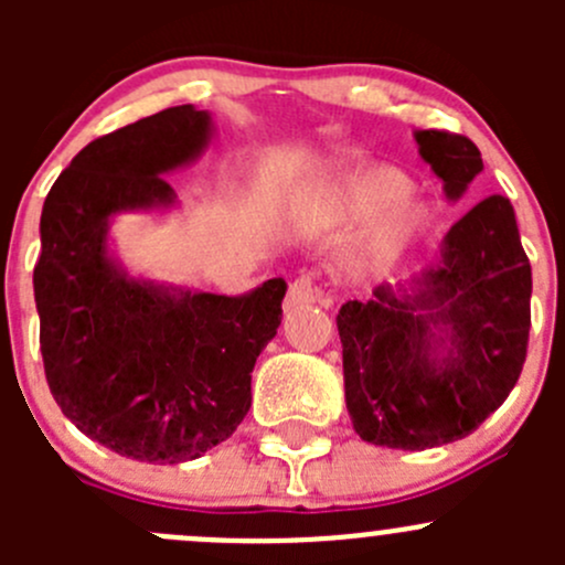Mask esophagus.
<instances>
[{"instance_id": "esophagus-1", "label": "esophagus", "mask_w": 565, "mask_h": 565, "mask_svg": "<svg viewBox=\"0 0 565 565\" xmlns=\"http://www.w3.org/2000/svg\"><path fill=\"white\" fill-rule=\"evenodd\" d=\"M317 287L309 276H300L289 284L287 289V298H284V311H295V309H303V306L317 303Z\"/></svg>"}]
</instances>
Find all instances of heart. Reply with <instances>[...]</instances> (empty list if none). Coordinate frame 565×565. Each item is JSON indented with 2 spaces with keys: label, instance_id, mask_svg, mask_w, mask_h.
Here are the masks:
<instances>
[{
  "label": "heart",
  "instance_id": "obj_1",
  "mask_svg": "<svg viewBox=\"0 0 565 565\" xmlns=\"http://www.w3.org/2000/svg\"><path fill=\"white\" fill-rule=\"evenodd\" d=\"M409 188V177L385 163L361 169L339 185L335 215L350 224L372 221L366 241L352 262L358 273H374L393 265L426 230L429 210L415 196H407Z\"/></svg>",
  "mask_w": 565,
  "mask_h": 565
}]
</instances>
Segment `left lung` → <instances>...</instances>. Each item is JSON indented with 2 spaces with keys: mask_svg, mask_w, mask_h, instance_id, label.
<instances>
[{
  "mask_svg": "<svg viewBox=\"0 0 565 565\" xmlns=\"http://www.w3.org/2000/svg\"><path fill=\"white\" fill-rule=\"evenodd\" d=\"M451 202L483 172L478 147L415 130ZM533 276L505 196L481 199L407 284L341 306L347 409L361 440L426 451L476 431L516 385L527 355Z\"/></svg>",
  "mask_w": 565,
  "mask_h": 565,
  "instance_id": "left-lung-1",
  "label": "left lung"
}]
</instances>
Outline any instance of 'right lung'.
<instances>
[{"instance_id": "add662e5", "label": "right lung", "mask_w": 565, "mask_h": 565, "mask_svg": "<svg viewBox=\"0 0 565 565\" xmlns=\"http://www.w3.org/2000/svg\"><path fill=\"white\" fill-rule=\"evenodd\" d=\"M191 104L89 141L45 196L35 303L49 388L78 431L150 465L199 459L241 426L250 372L281 324L284 278L243 298L134 278L114 215L172 210L167 177L213 141Z\"/></svg>"}]
</instances>
